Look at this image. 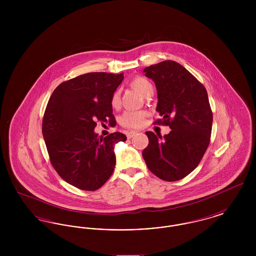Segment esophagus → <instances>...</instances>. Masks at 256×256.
<instances>
[{
    "mask_svg": "<svg viewBox=\"0 0 256 256\" xmlns=\"http://www.w3.org/2000/svg\"><path fill=\"white\" fill-rule=\"evenodd\" d=\"M136 134H137V132H130L126 134V136H128V139H130V138H132Z\"/></svg>",
    "mask_w": 256,
    "mask_h": 256,
    "instance_id": "esophagus-1",
    "label": "esophagus"
}]
</instances>
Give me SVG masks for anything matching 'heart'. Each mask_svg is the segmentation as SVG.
Here are the masks:
<instances>
[{"label":"heart","instance_id":"obj_1","mask_svg":"<svg viewBox=\"0 0 256 256\" xmlns=\"http://www.w3.org/2000/svg\"><path fill=\"white\" fill-rule=\"evenodd\" d=\"M130 86L136 89L140 94L146 97L150 92H154V86L152 82L143 76H137L130 82ZM120 92L115 91L111 98V104L113 108H117L120 104ZM145 113L126 111L120 118V124L126 128H138L144 122Z\"/></svg>","mask_w":256,"mask_h":256}]
</instances>
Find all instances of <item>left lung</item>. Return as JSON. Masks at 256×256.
Wrapping results in <instances>:
<instances>
[{
    "instance_id": "left-lung-1",
    "label": "left lung",
    "mask_w": 256,
    "mask_h": 256,
    "mask_svg": "<svg viewBox=\"0 0 256 256\" xmlns=\"http://www.w3.org/2000/svg\"><path fill=\"white\" fill-rule=\"evenodd\" d=\"M158 91V124L170 134L146 132L148 145L143 158L148 170L166 182L180 180L195 170L209 145L213 115L204 86L182 65L165 60L146 67Z\"/></svg>"
}]
</instances>
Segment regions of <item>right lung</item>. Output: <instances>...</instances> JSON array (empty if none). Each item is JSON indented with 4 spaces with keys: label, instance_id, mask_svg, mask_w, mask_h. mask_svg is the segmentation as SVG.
<instances>
[{
    "label": "right lung",
    "instance_id": "right-lung-1",
    "mask_svg": "<svg viewBox=\"0 0 256 256\" xmlns=\"http://www.w3.org/2000/svg\"><path fill=\"white\" fill-rule=\"evenodd\" d=\"M124 73L95 72L58 86L45 110L42 134L50 163L66 182L95 191L110 178L116 164L115 145L124 142L120 132L106 137L95 132L97 120L114 124L111 98Z\"/></svg>",
    "mask_w": 256,
    "mask_h": 256
}]
</instances>
